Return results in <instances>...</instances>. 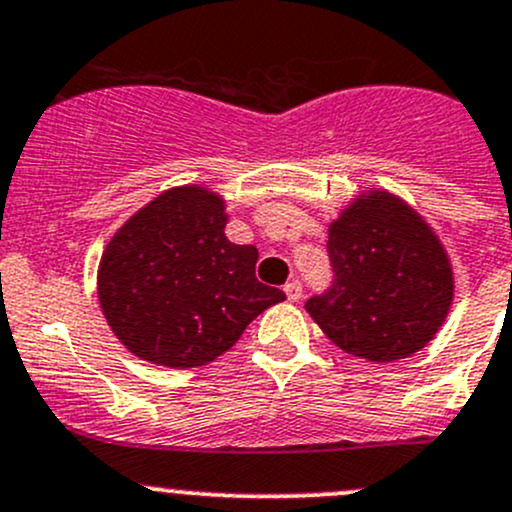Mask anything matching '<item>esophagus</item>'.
<instances>
[{
  "label": "esophagus",
  "mask_w": 512,
  "mask_h": 512,
  "mask_svg": "<svg viewBox=\"0 0 512 512\" xmlns=\"http://www.w3.org/2000/svg\"><path fill=\"white\" fill-rule=\"evenodd\" d=\"M283 291H286L288 300H291V303H295V300H300V298H303V286H300L298 281H291V283H286V286H283Z\"/></svg>",
  "instance_id": "esophagus-1"
}]
</instances>
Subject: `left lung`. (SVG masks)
<instances>
[{"mask_svg": "<svg viewBox=\"0 0 512 512\" xmlns=\"http://www.w3.org/2000/svg\"><path fill=\"white\" fill-rule=\"evenodd\" d=\"M335 283L305 303L347 355L384 365L429 345L453 303L451 258L426 219L387 189L355 194L328 226Z\"/></svg>", "mask_w": 512, "mask_h": 512, "instance_id": "obj_1", "label": "left lung"}]
</instances>
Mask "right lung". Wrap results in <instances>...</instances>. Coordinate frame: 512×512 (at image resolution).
I'll return each mask as SVG.
<instances>
[{
    "label": "right lung",
    "mask_w": 512,
    "mask_h": 512,
    "mask_svg": "<svg viewBox=\"0 0 512 512\" xmlns=\"http://www.w3.org/2000/svg\"><path fill=\"white\" fill-rule=\"evenodd\" d=\"M226 202L202 184L165 189L105 246L98 300L113 335L140 360L202 367L246 325L286 300L256 278V246L231 244Z\"/></svg>",
    "instance_id": "add662e5"
}]
</instances>
